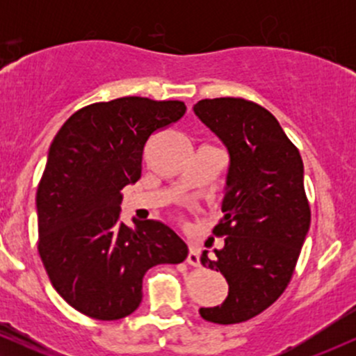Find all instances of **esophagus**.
I'll return each instance as SVG.
<instances>
[{
	"label": "esophagus",
	"mask_w": 356,
	"mask_h": 356,
	"mask_svg": "<svg viewBox=\"0 0 356 356\" xmlns=\"http://www.w3.org/2000/svg\"><path fill=\"white\" fill-rule=\"evenodd\" d=\"M187 263L191 266H201V259H199V249L194 244H189V254H187Z\"/></svg>",
	"instance_id": "esophagus-1"
}]
</instances>
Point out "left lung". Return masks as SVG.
Returning <instances> with one entry per match:
<instances>
[{
	"label": "left lung",
	"mask_w": 356,
	"mask_h": 356,
	"mask_svg": "<svg viewBox=\"0 0 356 356\" xmlns=\"http://www.w3.org/2000/svg\"><path fill=\"white\" fill-rule=\"evenodd\" d=\"M194 112L231 155L224 218L212 231L224 248L201 256L204 268L226 277L229 293L222 305L199 313L206 321L236 325L275 303L295 273L312 222L303 161L275 115L254 102L204 99Z\"/></svg>",
	"instance_id": "8db88e82"
}]
</instances>
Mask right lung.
<instances>
[{"label": "right lung", "mask_w": 356, "mask_h": 356, "mask_svg": "<svg viewBox=\"0 0 356 356\" xmlns=\"http://www.w3.org/2000/svg\"><path fill=\"white\" fill-rule=\"evenodd\" d=\"M184 113L179 100L122 97L76 110L53 138L36 191L38 252L53 288L76 312L102 321L129 316L145 273L187 257L165 224L118 222L122 189L140 179L147 140Z\"/></svg>", "instance_id": "right-lung-1"}]
</instances>
